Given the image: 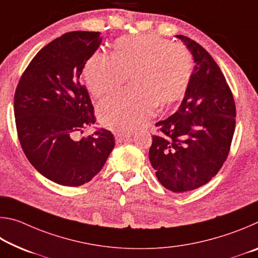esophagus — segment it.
Segmentation results:
<instances>
[{
	"instance_id": "1",
	"label": "esophagus",
	"mask_w": 258,
	"mask_h": 258,
	"mask_svg": "<svg viewBox=\"0 0 258 258\" xmlns=\"http://www.w3.org/2000/svg\"><path fill=\"white\" fill-rule=\"evenodd\" d=\"M128 138H130L128 134H120V133L115 134V140H116V142H118V143L126 141Z\"/></svg>"
}]
</instances>
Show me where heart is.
Listing matches in <instances>:
<instances>
[{
	"instance_id": "1",
	"label": "heart",
	"mask_w": 258,
	"mask_h": 258,
	"mask_svg": "<svg viewBox=\"0 0 258 258\" xmlns=\"http://www.w3.org/2000/svg\"><path fill=\"white\" fill-rule=\"evenodd\" d=\"M191 54L184 46L152 35L120 37L111 56L95 51L84 66V80L94 97L111 94L131 78L132 95H113L98 106L104 127L131 132L154 115L155 103L168 106L182 97L189 84Z\"/></svg>"
}]
</instances>
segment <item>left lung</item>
Instances as JSON below:
<instances>
[{
	"mask_svg": "<svg viewBox=\"0 0 258 258\" xmlns=\"http://www.w3.org/2000/svg\"><path fill=\"white\" fill-rule=\"evenodd\" d=\"M195 60L184 98L175 113L156 123L149 160L160 184L173 192L203 186L229 155L235 127L232 92L212 55L191 38L176 35Z\"/></svg>",
	"mask_w": 258,
	"mask_h": 258,
	"instance_id": "obj_1",
	"label": "left lung"
}]
</instances>
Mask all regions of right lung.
Wrapping results in <instances>:
<instances>
[{
	"mask_svg": "<svg viewBox=\"0 0 258 258\" xmlns=\"http://www.w3.org/2000/svg\"><path fill=\"white\" fill-rule=\"evenodd\" d=\"M99 32H69L55 38L30 61L15 93V117L21 148L38 173L64 186L87 183L101 171L115 138L97 128L94 110L80 76L101 44Z\"/></svg>",
	"mask_w": 258,
	"mask_h": 258,
	"instance_id": "1",
	"label": "right lung"
}]
</instances>
